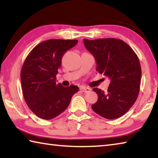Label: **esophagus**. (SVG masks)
<instances>
[{
  "label": "esophagus",
  "mask_w": 158,
  "mask_h": 158,
  "mask_svg": "<svg viewBox=\"0 0 158 158\" xmlns=\"http://www.w3.org/2000/svg\"><path fill=\"white\" fill-rule=\"evenodd\" d=\"M80 90L83 93H89L90 91V89L89 88H85V87H81L80 88Z\"/></svg>",
  "instance_id": "34e87169"
}]
</instances>
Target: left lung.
<instances>
[{
  "instance_id": "1",
  "label": "left lung",
  "mask_w": 158,
  "mask_h": 158,
  "mask_svg": "<svg viewBox=\"0 0 158 158\" xmlns=\"http://www.w3.org/2000/svg\"><path fill=\"white\" fill-rule=\"evenodd\" d=\"M84 43L95 58L98 73L111 81L106 93L93 89L98 100L91 106L93 110L105 118H118L132 107L139 93L141 68L139 58L121 40L84 39Z\"/></svg>"
}]
</instances>
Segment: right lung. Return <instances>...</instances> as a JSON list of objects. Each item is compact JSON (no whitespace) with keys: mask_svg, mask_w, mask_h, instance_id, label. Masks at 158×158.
I'll return each instance as SVG.
<instances>
[{"mask_svg":"<svg viewBox=\"0 0 158 158\" xmlns=\"http://www.w3.org/2000/svg\"><path fill=\"white\" fill-rule=\"evenodd\" d=\"M77 40L52 39L35 47L26 57L21 71L23 98L29 109L42 119L50 120L65 110L77 85L57 84L56 75L67 51L75 46Z\"/></svg>","mask_w":158,"mask_h":158,"instance_id":"add662e5","label":"right lung"}]
</instances>
